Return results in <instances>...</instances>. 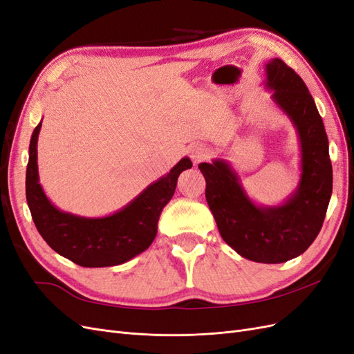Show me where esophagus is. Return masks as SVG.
<instances>
[{
    "instance_id": "esophagus-1",
    "label": "esophagus",
    "mask_w": 354,
    "mask_h": 354,
    "mask_svg": "<svg viewBox=\"0 0 354 354\" xmlns=\"http://www.w3.org/2000/svg\"><path fill=\"white\" fill-rule=\"evenodd\" d=\"M189 155H190L192 160H194V164H198V162H201V160L208 158L209 151H208V149H207L205 146H203V145H198V143H196V145H194V146H190Z\"/></svg>"
}]
</instances>
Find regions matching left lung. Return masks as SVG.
I'll use <instances>...</instances> for the list:
<instances>
[{
    "label": "left lung",
    "mask_w": 354,
    "mask_h": 354,
    "mask_svg": "<svg viewBox=\"0 0 354 354\" xmlns=\"http://www.w3.org/2000/svg\"><path fill=\"white\" fill-rule=\"evenodd\" d=\"M267 90L291 120L301 151L297 189L281 205H259L224 159L199 164L205 196L223 241L243 259L277 264L301 255L313 243L332 195V165L322 116L304 81L281 59L266 63Z\"/></svg>",
    "instance_id": "obj_1"
}]
</instances>
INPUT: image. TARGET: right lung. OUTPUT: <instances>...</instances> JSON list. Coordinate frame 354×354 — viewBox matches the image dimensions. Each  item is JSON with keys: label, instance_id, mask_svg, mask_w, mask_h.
I'll use <instances>...</instances> for the list:
<instances>
[{"label": "right lung", "instance_id": "right-lung-1", "mask_svg": "<svg viewBox=\"0 0 354 354\" xmlns=\"http://www.w3.org/2000/svg\"><path fill=\"white\" fill-rule=\"evenodd\" d=\"M35 127L29 145L26 168V201L35 226L51 250L82 267L122 264L146 251L158 232V220L173 198L181 171L192 168L181 158L169 173L149 185L124 208L106 217H81L53 205L39 185L38 134Z\"/></svg>", "mask_w": 354, "mask_h": 354}]
</instances>
